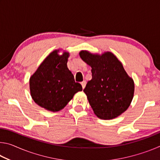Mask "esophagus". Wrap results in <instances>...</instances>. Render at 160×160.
<instances>
[{
  "mask_svg": "<svg viewBox=\"0 0 160 160\" xmlns=\"http://www.w3.org/2000/svg\"><path fill=\"white\" fill-rule=\"evenodd\" d=\"M81 85H82V87L83 89L85 88V85H86V81H85V80L82 81V82H81Z\"/></svg>",
  "mask_w": 160,
  "mask_h": 160,
  "instance_id": "esophagus-1",
  "label": "esophagus"
}]
</instances>
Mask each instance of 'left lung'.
Here are the masks:
<instances>
[{"label": "left lung", "instance_id": "8db88e82", "mask_svg": "<svg viewBox=\"0 0 160 160\" xmlns=\"http://www.w3.org/2000/svg\"><path fill=\"white\" fill-rule=\"evenodd\" d=\"M79 54L92 68V78L83 91L94 113L102 119H113L120 116L129 107L133 98V80L112 52L99 55L81 51Z\"/></svg>", "mask_w": 160, "mask_h": 160}]
</instances>
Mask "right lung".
Listing matches in <instances>:
<instances>
[{
    "label": "right lung",
    "mask_w": 160,
    "mask_h": 160,
    "mask_svg": "<svg viewBox=\"0 0 160 160\" xmlns=\"http://www.w3.org/2000/svg\"><path fill=\"white\" fill-rule=\"evenodd\" d=\"M59 50L51 52L29 79V89L34 102L51 112H58L66 106L74 94L82 91L80 83L67 67L69 53Z\"/></svg>",
    "instance_id": "add662e5"
}]
</instances>
